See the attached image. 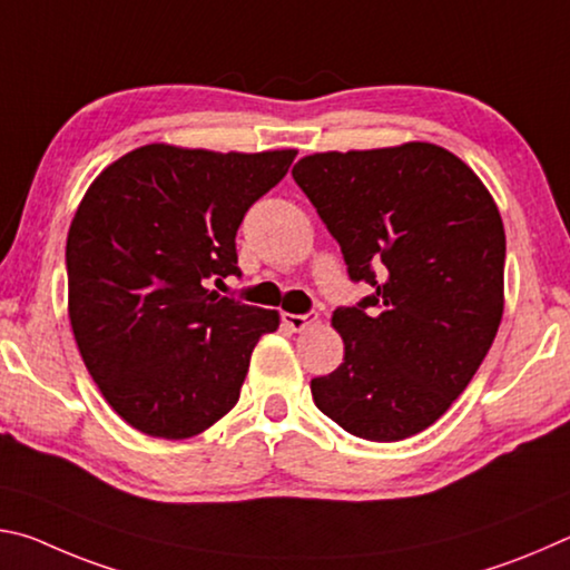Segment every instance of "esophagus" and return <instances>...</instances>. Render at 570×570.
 I'll return each mask as SVG.
<instances>
[{"label":"esophagus","instance_id":"1","mask_svg":"<svg viewBox=\"0 0 570 570\" xmlns=\"http://www.w3.org/2000/svg\"><path fill=\"white\" fill-rule=\"evenodd\" d=\"M282 320H284V324L292 332H304V330H308V326H314L316 322H320V314H316V312H308V314H282Z\"/></svg>","mask_w":570,"mask_h":570}]
</instances>
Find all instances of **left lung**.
<instances>
[{
    "mask_svg": "<svg viewBox=\"0 0 570 570\" xmlns=\"http://www.w3.org/2000/svg\"><path fill=\"white\" fill-rule=\"evenodd\" d=\"M354 282L374 294L336 308L344 360L312 380L326 417L397 442L450 410L493 344L505 306V228L465 160L435 142L326 150L294 166Z\"/></svg>",
    "mask_w": 570,
    "mask_h": 570,
    "instance_id": "8db88e82",
    "label": "left lung"
}]
</instances>
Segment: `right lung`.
<instances>
[{"mask_svg": "<svg viewBox=\"0 0 570 570\" xmlns=\"http://www.w3.org/2000/svg\"><path fill=\"white\" fill-rule=\"evenodd\" d=\"M294 158L150 142L85 190L67 234V312L105 402L142 435L188 440L228 414L256 342L278 330L276 308L208 292L206 278L238 274L240 220Z\"/></svg>", "mask_w": 570, "mask_h": 570, "instance_id": "right-lung-1", "label": "right lung"}]
</instances>
